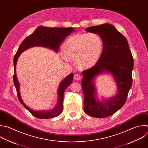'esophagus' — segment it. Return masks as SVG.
Returning a JSON list of instances; mask_svg holds the SVG:
<instances>
[{
    "label": "esophagus",
    "mask_w": 148,
    "mask_h": 148,
    "mask_svg": "<svg viewBox=\"0 0 148 148\" xmlns=\"http://www.w3.org/2000/svg\"><path fill=\"white\" fill-rule=\"evenodd\" d=\"M80 75H79V74H75L74 75V79H75V80H77V81H78V80H79V79H80Z\"/></svg>",
    "instance_id": "34e87169"
}]
</instances>
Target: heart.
<instances>
[{
    "instance_id": "1",
    "label": "heart",
    "mask_w": 148,
    "mask_h": 148,
    "mask_svg": "<svg viewBox=\"0 0 148 148\" xmlns=\"http://www.w3.org/2000/svg\"><path fill=\"white\" fill-rule=\"evenodd\" d=\"M103 47V41L99 35L85 33L66 39L62 51L66 59L76 60L78 67L89 68L99 59Z\"/></svg>"
}]
</instances>
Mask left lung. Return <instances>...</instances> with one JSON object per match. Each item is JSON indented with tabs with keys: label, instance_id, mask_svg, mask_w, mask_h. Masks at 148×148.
I'll return each instance as SVG.
<instances>
[{
	"label": "left lung",
	"instance_id": "left-lung-1",
	"mask_svg": "<svg viewBox=\"0 0 148 148\" xmlns=\"http://www.w3.org/2000/svg\"><path fill=\"white\" fill-rule=\"evenodd\" d=\"M86 30L100 35L103 48L96 63L82 71L84 111L93 117L105 118L115 113L126 102L132 84L134 60L127 39L113 25L104 24L89 27ZM105 71L112 74L117 83L118 92L106 102L101 103L94 97L95 89L92 81L97 75Z\"/></svg>",
	"mask_w": 148,
	"mask_h": 148
}]
</instances>
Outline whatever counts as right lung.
Returning <instances> with one entry per match:
<instances>
[{"label": "right lung", "mask_w": 148, "mask_h": 148, "mask_svg": "<svg viewBox=\"0 0 148 148\" xmlns=\"http://www.w3.org/2000/svg\"><path fill=\"white\" fill-rule=\"evenodd\" d=\"M74 31V28H49L39 27L32 34L27 36L21 43L20 47L14 57V73L13 75L14 84L16 88L18 100L25 108L30 112L31 114L38 119H51L60 115L63 111V96L65 89L71 84L74 74H70L66 77L59 85L58 103L56 108L47 112H36L31 110L23 102L20 94V84L16 75V64L17 59L21 52L29 47L36 46H45L53 49L58 52L59 47L66 37Z\"/></svg>", "instance_id": "add662e5"}]
</instances>
